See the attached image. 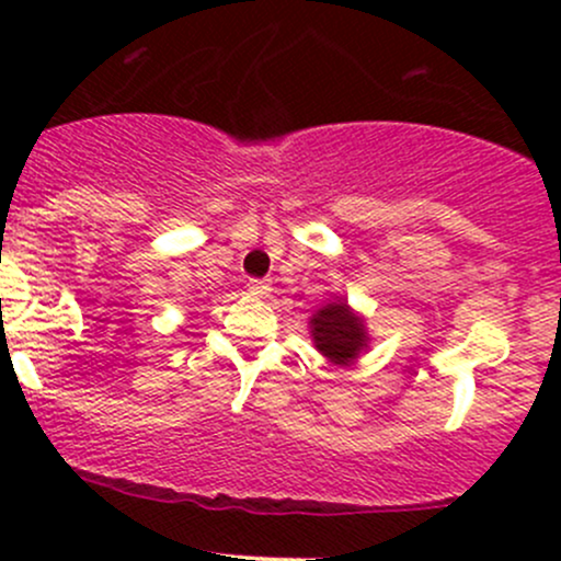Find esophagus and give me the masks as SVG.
Instances as JSON below:
<instances>
[{
    "label": "esophagus",
    "instance_id": "1",
    "mask_svg": "<svg viewBox=\"0 0 561 561\" xmlns=\"http://www.w3.org/2000/svg\"><path fill=\"white\" fill-rule=\"evenodd\" d=\"M248 293L255 295V298H266V295L272 293V285H268L266 279H250L248 282Z\"/></svg>",
    "mask_w": 561,
    "mask_h": 561
}]
</instances>
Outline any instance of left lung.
Returning a JSON list of instances; mask_svg holds the SVG:
<instances>
[{
  "label": "left lung",
  "instance_id": "8db88e82",
  "mask_svg": "<svg viewBox=\"0 0 561 561\" xmlns=\"http://www.w3.org/2000/svg\"><path fill=\"white\" fill-rule=\"evenodd\" d=\"M313 347L334 366H351L369 351L366 319L347 306V298H332L308 319Z\"/></svg>",
  "mask_w": 561,
  "mask_h": 561
}]
</instances>
